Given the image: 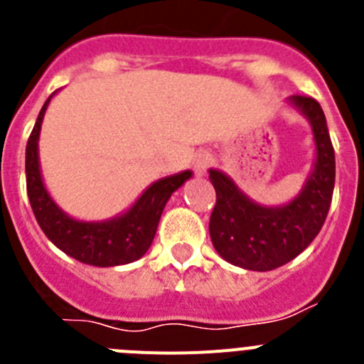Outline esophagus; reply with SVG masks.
Listing matches in <instances>:
<instances>
[{
  "instance_id": "esophagus-1",
  "label": "esophagus",
  "mask_w": 364,
  "mask_h": 364,
  "mask_svg": "<svg viewBox=\"0 0 364 364\" xmlns=\"http://www.w3.org/2000/svg\"><path fill=\"white\" fill-rule=\"evenodd\" d=\"M211 159L210 154L205 153V151H198L195 154V159H193V171L197 176H204L205 171H208V167H210Z\"/></svg>"
}]
</instances>
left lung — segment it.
I'll list each match as a JSON object with an SVG mask.
<instances>
[{"instance_id": "left-lung-1", "label": "left lung", "mask_w": 364, "mask_h": 364, "mask_svg": "<svg viewBox=\"0 0 364 364\" xmlns=\"http://www.w3.org/2000/svg\"><path fill=\"white\" fill-rule=\"evenodd\" d=\"M288 104L311 125L315 160L295 198L282 205H260L218 169H210L217 204L210 218L215 250L224 260L252 272H269L290 262L317 237L326 220L336 184V154L319 102L290 96Z\"/></svg>"}]
</instances>
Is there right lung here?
Instances as JSON below:
<instances>
[{"instance_id":"add662e5","label":"right lung","mask_w":364,"mask_h":364,"mask_svg":"<svg viewBox=\"0 0 364 364\" xmlns=\"http://www.w3.org/2000/svg\"><path fill=\"white\" fill-rule=\"evenodd\" d=\"M41 107L25 151L27 193L32 211L47 239L73 259L83 264L111 268L134 262L146 255L154 239L160 217L173 193L191 178V171L156 180L136 198L129 210L107 220H78L54 202L43 184L40 169V131L50 98Z\"/></svg>"}]
</instances>
